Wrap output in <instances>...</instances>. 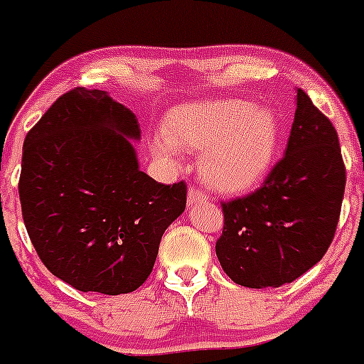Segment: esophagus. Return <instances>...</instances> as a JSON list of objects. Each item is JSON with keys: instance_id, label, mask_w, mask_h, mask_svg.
I'll use <instances>...</instances> for the list:
<instances>
[{"instance_id": "1", "label": "esophagus", "mask_w": 364, "mask_h": 364, "mask_svg": "<svg viewBox=\"0 0 364 364\" xmlns=\"http://www.w3.org/2000/svg\"><path fill=\"white\" fill-rule=\"evenodd\" d=\"M208 200V195H205L202 189H198L197 186H189V191H188V204L191 205H198V204H204Z\"/></svg>"}]
</instances>
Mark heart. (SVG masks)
Masks as SVG:
<instances>
[{"label": "heart", "instance_id": "1", "mask_svg": "<svg viewBox=\"0 0 364 364\" xmlns=\"http://www.w3.org/2000/svg\"><path fill=\"white\" fill-rule=\"evenodd\" d=\"M282 127L272 107L228 98L171 109L164 136L153 140L156 156L176 159V147L200 153L198 171L222 193H244L268 175L281 147Z\"/></svg>", "mask_w": 364, "mask_h": 364}]
</instances>
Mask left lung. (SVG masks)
<instances>
[{
    "instance_id": "8db88e82",
    "label": "left lung",
    "mask_w": 364,
    "mask_h": 364,
    "mask_svg": "<svg viewBox=\"0 0 364 364\" xmlns=\"http://www.w3.org/2000/svg\"><path fill=\"white\" fill-rule=\"evenodd\" d=\"M288 147L264 186L222 204L215 252L228 277L246 288H279L323 259L339 222L345 164L332 122L297 89Z\"/></svg>"
}]
</instances>
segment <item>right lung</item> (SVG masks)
<instances>
[{
    "label": "right lung",
    "instance_id": "1",
    "mask_svg": "<svg viewBox=\"0 0 364 364\" xmlns=\"http://www.w3.org/2000/svg\"><path fill=\"white\" fill-rule=\"evenodd\" d=\"M138 140L134 112L85 87L60 96L25 136V228L47 269L80 291L140 288L164 231L186 210L184 182L164 186L140 171Z\"/></svg>",
    "mask_w": 364,
    "mask_h": 364
}]
</instances>
